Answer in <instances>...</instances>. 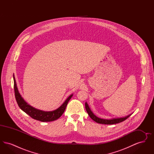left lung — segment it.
<instances>
[{
	"label": "left lung",
	"mask_w": 154,
	"mask_h": 154,
	"mask_svg": "<svg viewBox=\"0 0 154 154\" xmlns=\"http://www.w3.org/2000/svg\"><path fill=\"white\" fill-rule=\"evenodd\" d=\"M85 109L87 110V112H88L89 116L92 119H93L94 121H95L96 122H97L98 124L105 125L116 124L120 123V122L124 121L132 115V114H130L129 115L126 116L124 117L113 118H111V119H103V118L97 117L93 113V112L90 109L87 103L85 102Z\"/></svg>",
	"instance_id": "obj_1"
}]
</instances>
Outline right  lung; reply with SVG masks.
<instances>
[{
  "label": "right lung",
  "instance_id": "right-lung-1",
  "mask_svg": "<svg viewBox=\"0 0 154 154\" xmlns=\"http://www.w3.org/2000/svg\"><path fill=\"white\" fill-rule=\"evenodd\" d=\"M14 79V88L15 96L17 104L20 108L29 115L30 117L42 122H51L58 119L60 117L66 109V106L70 99L72 98L73 94L69 96L63 103L56 110L45 111L38 110L31 106L28 103L25 102L21 95H20L17 86V83L15 79L14 74L13 75Z\"/></svg>",
  "mask_w": 154,
  "mask_h": 154
}]
</instances>
